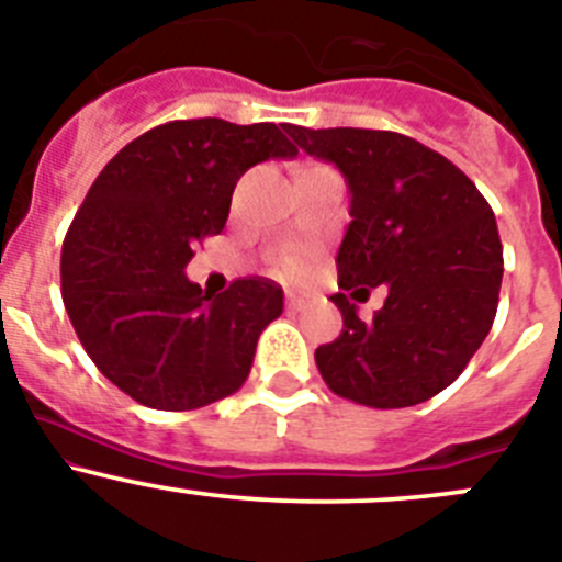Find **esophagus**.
<instances>
[{
    "instance_id": "obj_1",
    "label": "esophagus",
    "mask_w": 562,
    "mask_h": 562,
    "mask_svg": "<svg viewBox=\"0 0 562 562\" xmlns=\"http://www.w3.org/2000/svg\"><path fill=\"white\" fill-rule=\"evenodd\" d=\"M307 302H311V300H307L305 293H288V296H285L288 311H293V313H296V311H305Z\"/></svg>"
}]
</instances>
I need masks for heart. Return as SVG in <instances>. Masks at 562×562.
Masks as SVG:
<instances>
[{"mask_svg":"<svg viewBox=\"0 0 562 562\" xmlns=\"http://www.w3.org/2000/svg\"><path fill=\"white\" fill-rule=\"evenodd\" d=\"M280 269L285 277H300L305 274V262H302L300 257H285V260L280 262Z\"/></svg>","mask_w":562,"mask_h":562,"instance_id":"1","label":"heart"}]
</instances>
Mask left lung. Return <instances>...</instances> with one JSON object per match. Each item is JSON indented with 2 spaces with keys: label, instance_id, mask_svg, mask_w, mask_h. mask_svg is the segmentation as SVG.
Listing matches in <instances>:
<instances>
[{
  "label": "left lung",
  "instance_id": "8db88e82",
  "mask_svg": "<svg viewBox=\"0 0 562 562\" xmlns=\"http://www.w3.org/2000/svg\"><path fill=\"white\" fill-rule=\"evenodd\" d=\"M293 143L333 161L350 187V226L338 249L344 316L316 367L338 397L369 408H406L451 386L493 327L504 251L495 215L476 184L406 134L285 125ZM387 288L361 323L347 290Z\"/></svg>",
  "mask_w": 562,
  "mask_h": 562
}]
</instances>
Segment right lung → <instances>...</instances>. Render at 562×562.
Returning <instances> with one entry per match:
<instances>
[{
  "label": "right lung",
  "instance_id": "right-lung-1",
  "mask_svg": "<svg viewBox=\"0 0 562 562\" xmlns=\"http://www.w3.org/2000/svg\"><path fill=\"white\" fill-rule=\"evenodd\" d=\"M291 156L274 123L173 120L136 136L89 187L60 251V296L94 367L136 403L190 412L244 386L282 288L244 277L215 296L184 269L224 229L237 179Z\"/></svg>",
  "mask_w": 562,
  "mask_h": 562
}]
</instances>
